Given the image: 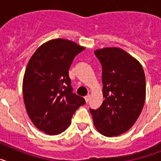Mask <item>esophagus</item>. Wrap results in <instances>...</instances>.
I'll return each mask as SVG.
<instances>
[{"mask_svg": "<svg viewBox=\"0 0 161 161\" xmlns=\"http://www.w3.org/2000/svg\"><path fill=\"white\" fill-rule=\"evenodd\" d=\"M85 102L88 103V102H89V100H90V95H87V96H85Z\"/></svg>", "mask_w": 161, "mask_h": 161, "instance_id": "obj_1", "label": "esophagus"}]
</instances>
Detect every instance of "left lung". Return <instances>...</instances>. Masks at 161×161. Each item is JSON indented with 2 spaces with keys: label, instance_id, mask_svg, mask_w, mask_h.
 Here are the masks:
<instances>
[{
  "label": "left lung",
  "instance_id": "1",
  "mask_svg": "<svg viewBox=\"0 0 161 161\" xmlns=\"http://www.w3.org/2000/svg\"><path fill=\"white\" fill-rule=\"evenodd\" d=\"M102 67V106L89 109L97 130L112 137L127 131L143 109L146 80L143 67L124 50L106 47L94 52Z\"/></svg>",
  "mask_w": 161,
  "mask_h": 161
}]
</instances>
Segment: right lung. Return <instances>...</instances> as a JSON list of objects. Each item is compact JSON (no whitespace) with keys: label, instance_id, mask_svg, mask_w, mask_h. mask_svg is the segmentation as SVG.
I'll list each match as a JSON object with an SVG mask.
<instances>
[{"label":"right lung","instance_id":"right-lung-1","mask_svg":"<svg viewBox=\"0 0 161 161\" xmlns=\"http://www.w3.org/2000/svg\"><path fill=\"white\" fill-rule=\"evenodd\" d=\"M85 47L56 38L45 42L31 56L22 84L24 103L38 130L59 135L70 125L72 114L85 104L72 93L68 70L74 58Z\"/></svg>","mask_w":161,"mask_h":161}]
</instances>
